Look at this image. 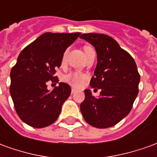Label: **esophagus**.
<instances>
[{"instance_id":"1","label":"esophagus","mask_w":157,"mask_h":157,"mask_svg":"<svg viewBox=\"0 0 157 157\" xmlns=\"http://www.w3.org/2000/svg\"><path fill=\"white\" fill-rule=\"evenodd\" d=\"M75 92H76V91H75V89H74V88L71 89V94H73V93H75Z\"/></svg>"}]
</instances>
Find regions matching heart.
<instances>
[{"label": "heart", "instance_id": "1", "mask_svg": "<svg viewBox=\"0 0 157 157\" xmlns=\"http://www.w3.org/2000/svg\"><path fill=\"white\" fill-rule=\"evenodd\" d=\"M90 50H92V48L89 45H85L84 46V51L85 54L88 53ZM64 58H65V55H64ZM86 75L80 73V72H71L67 75H64L63 80L64 82H67L70 85H71L72 86H75V87H79L82 85L83 82L85 81Z\"/></svg>", "mask_w": 157, "mask_h": 157}]
</instances>
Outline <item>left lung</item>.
I'll use <instances>...</instances> for the list:
<instances>
[{
  "label": "left lung",
  "mask_w": 157,
  "mask_h": 157,
  "mask_svg": "<svg viewBox=\"0 0 157 157\" xmlns=\"http://www.w3.org/2000/svg\"><path fill=\"white\" fill-rule=\"evenodd\" d=\"M80 38L92 44L97 51L98 64L90 85L102 90L98 98L90 90L84 91L81 112L93 127H112L128 115L138 95L140 76L137 66L131 55L110 36L91 33Z\"/></svg>",
  "instance_id": "8db88e82"
}]
</instances>
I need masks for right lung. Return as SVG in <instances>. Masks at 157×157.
<instances>
[{
    "label": "right lung",
    "mask_w": 157,
    "mask_h": 157,
    "mask_svg": "<svg viewBox=\"0 0 157 157\" xmlns=\"http://www.w3.org/2000/svg\"><path fill=\"white\" fill-rule=\"evenodd\" d=\"M81 33H45L22 49L11 70L10 93L19 118L33 128H44L58 118L71 89L59 82L52 91L47 82L57 83L56 69L65 49Z\"/></svg>",
    "instance_id": "1"
}]
</instances>
